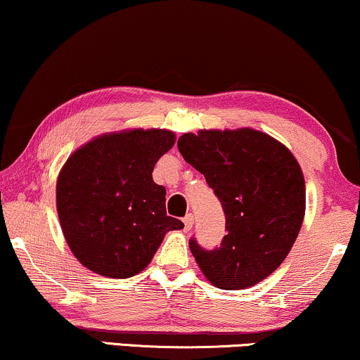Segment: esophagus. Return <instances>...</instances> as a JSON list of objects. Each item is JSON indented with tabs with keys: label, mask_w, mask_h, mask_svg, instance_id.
<instances>
[{
	"label": "esophagus",
	"mask_w": 360,
	"mask_h": 360,
	"mask_svg": "<svg viewBox=\"0 0 360 360\" xmlns=\"http://www.w3.org/2000/svg\"><path fill=\"white\" fill-rule=\"evenodd\" d=\"M183 221H184V227H186V231H189L191 227H193V224H194V216H193V214H186Z\"/></svg>",
	"instance_id": "obj_1"
}]
</instances>
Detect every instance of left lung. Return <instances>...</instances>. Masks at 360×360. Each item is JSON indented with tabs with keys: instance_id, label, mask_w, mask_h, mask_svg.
<instances>
[{
	"instance_id": "8db88e82",
	"label": "left lung",
	"mask_w": 360,
	"mask_h": 360,
	"mask_svg": "<svg viewBox=\"0 0 360 360\" xmlns=\"http://www.w3.org/2000/svg\"><path fill=\"white\" fill-rule=\"evenodd\" d=\"M177 148L206 177L226 214L219 248L206 251L189 240L195 262L216 288H252L281 266L301 231L306 183L297 159L251 127L186 133Z\"/></svg>"
}]
</instances>
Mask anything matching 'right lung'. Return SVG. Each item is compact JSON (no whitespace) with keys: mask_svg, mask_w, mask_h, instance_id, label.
Returning <instances> with one entry per match:
<instances>
[{"mask_svg":"<svg viewBox=\"0 0 360 360\" xmlns=\"http://www.w3.org/2000/svg\"><path fill=\"white\" fill-rule=\"evenodd\" d=\"M167 129H127L94 138L68 158L56 207L75 257L89 271L126 279L151 262L167 231L166 189L153 181L158 159L174 146Z\"/></svg>","mask_w":360,"mask_h":360,"instance_id":"obj_1","label":"right lung"}]
</instances>
